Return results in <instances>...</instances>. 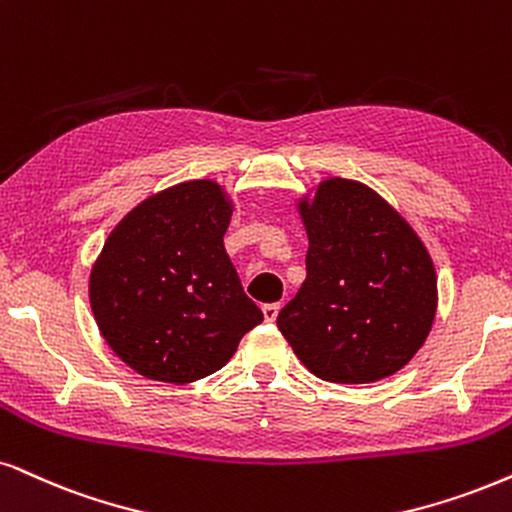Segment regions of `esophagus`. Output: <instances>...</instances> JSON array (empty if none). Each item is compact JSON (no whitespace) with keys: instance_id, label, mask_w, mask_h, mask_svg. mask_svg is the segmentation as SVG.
Segmentation results:
<instances>
[{"instance_id":"1","label":"esophagus","mask_w":512,"mask_h":512,"mask_svg":"<svg viewBox=\"0 0 512 512\" xmlns=\"http://www.w3.org/2000/svg\"><path fill=\"white\" fill-rule=\"evenodd\" d=\"M278 312H281V304H278V302L264 304V307H262V314H264V319H267L269 323H271V321H276Z\"/></svg>"}]
</instances>
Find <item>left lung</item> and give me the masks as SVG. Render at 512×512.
<instances>
[{
	"label": "left lung",
	"mask_w": 512,
	"mask_h": 512,
	"mask_svg": "<svg viewBox=\"0 0 512 512\" xmlns=\"http://www.w3.org/2000/svg\"><path fill=\"white\" fill-rule=\"evenodd\" d=\"M307 278L278 312V331L316 378L375 383L423 347L437 274L409 222L366 184L331 177L297 203Z\"/></svg>",
	"instance_id": "left-lung-1"
}]
</instances>
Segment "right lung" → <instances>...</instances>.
Masks as SVG:
<instances>
[{
  "mask_svg": "<svg viewBox=\"0 0 512 512\" xmlns=\"http://www.w3.org/2000/svg\"><path fill=\"white\" fill-rule=\"evenodd\" d=\"M231 212L217 181H184L127 212L103 243L89 276L96 326L144 378L196 383L264 321L224 250Z\"/></svg>",
  "mask_w": 512,
  "mask_h": 512,
  "instance_id": "right-lung-1",
  "label": "right lung"
}]
</instances>
